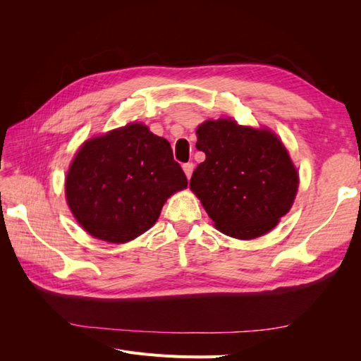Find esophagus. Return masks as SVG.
Segmentation results:
<instances>
[{"label": "esophagus", "instance_id": "34e87169", "mask_svg": "<svg viewBox=\"0 0 361 361\" xmlns=\"http://www.w3.org/2000/svg\"><path fill=\"white\" fill-rule=\"evenodd\" d=\"M182 167H183L185 174H187V178L190 179L191 174H192V170H194V164H192V162H187V164H183Z\"/></svg>", "mask_w": 361, "mask_h": 361}]
</instances>
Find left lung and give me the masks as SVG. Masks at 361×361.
I'll use <instances>...</instances> for the list:
<instances>
[{
	"mask_svg": "<svg viewBox=\"0 0 361 361\" xmlns=\"http://www.w3.org/2000/svg\"><path fill=\"white\" fill-rule=\"evenodd\" d=\"M195 147L206 159L194 170L190 188L218 231L253 239L289 212L298 171L269 129L241 126L233 118L206 120L197 128Z\"/></svg>",
	"mask_w": 361,
	"mask_h": 361,
	"instance_id": "8db88e82",
	"label": "left lung"
}]
</instances>
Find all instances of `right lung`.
<instances>
[{
	"label": "right lung",
	"instance_id": "right-lung-1",
	"mask_svg": "<svg viewBox=\"0 0 361 361\" xmlns=\"http://www.w3.org/2000/svg\"><path fill=\"white\" fill-rule=\"evenodd\" d=\"M188 180L169 141L129 123L87 140L66 176V199L87 233L106 243L133 241L154 226L171 194Z\"/></svg>",
	"mask_w": 361,
	"mask_h": 361
}]
</instances>
